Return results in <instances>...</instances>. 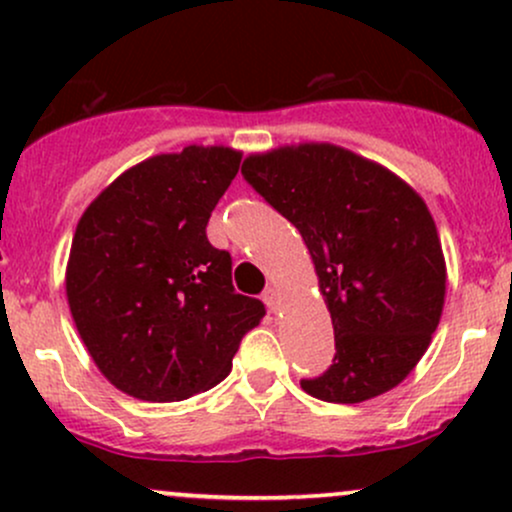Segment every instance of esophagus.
Here are the masks:
<instances>
[{
  "mask_svg": "<svg viewBox=\"0 0 512 512\" xmlns=\"http://www.w3.org/2000/svg\"><path fill=\"white\" fill-rule=\"evenodd\" d=\"M262 301L267 303V308L269 310H279V305H281V293H279V289H276V286H269L267 291H264V296H262Z\"/></svg>",
  "mask_w": 512,
  "mask_h": 512,
  "instance_id": "esophagus-1",
  "label": "esophagus"
}]
</instances>
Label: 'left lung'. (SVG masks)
I'll list each match as a JSON object with an SVG mask.
<instances>
[{"mask_svg": "<svg viewBox=\"0 0 512 512\" xmlns=\"http://www.w3.org/2000/svg\"><path fill=\"white\" fill-rule=\"evenodd\" d=\"M245 180L301 231L334 327V363L301 380L322 402L385 395L416 368L445 305L431 211L380 163L327 142L250 154Z\"/></svg>", "mask_w": 512, "mask_h": 512, "instance_id": "left-lung-1", "label": "left lung"}]
</instances>
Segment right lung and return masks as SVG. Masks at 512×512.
I'll return each instance as SVG.
<instances>
[{"instance_id": "obj_1", "label": "right lung", "mask_w": 512, "mask_h": 512, "mask_svg": "<svg viewBox=\"0 0 512 512\" xmlns=\"http://www.w3.org/2000/svg\"><path fill=\"white\" fill-rule=\"evenodd\" d=\"M243 154L190 144L127 168L88 204L69 250L67 303L98 370L129 397L180 402L231 373L264 305L233 291L207 223Z\"/></svg>"}]
</instances>
